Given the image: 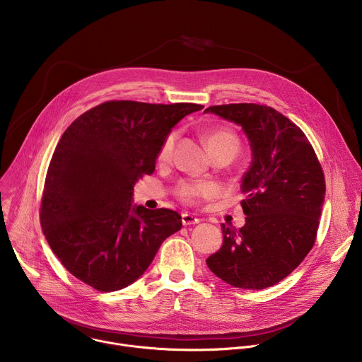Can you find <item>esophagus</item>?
Returning a JSON list of instances; mask_svg holds the SVG:
<instances>
[{
    "instance_id": "1",
    "label": "esophagus",
    "mask_w": 362,
    "mask_h": 362,
    "mask_svg": "<svg viewBox=\"0 0 362 362\" xmlns=\"http://www.w3.org/2000/svg\"><path fill=\"white\" fill-rule=\"evenodd\" d=\"M199 222H200V219L196 218V216H193L192 214H183V215H182V223H183L185 226L196 225V223H199Z\"/></svg>"
}]
</instances>
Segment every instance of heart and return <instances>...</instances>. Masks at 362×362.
I'll return each mask as SVG.
<instances>
[{
    "label": "heart",
    "mask_w": 362,
    "mask_h": 362,
    "mask_svg": "<svg viewBox=\"0 0 362 362\" xmlns=\"http://www.w3.org/2000/svg\"><path fill=\"white\" fill-rule=\"evenodd\" d=\"M176 140V133H169L165 140L162 141L159 151H158V160L168 162L172 156L173 146ZM204 143L208 147L211 156H225L229 160L233 159L235 154L239 150V137L229 129H212L204 133ZM221 187L214 182H196V180H182L177 183L175 193L186 204H197L204 199H211L218 196Z\"/></svg>",
    "instance_id": "heart-1"
}]
</instances>
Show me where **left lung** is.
Wrapping results in <instances>:
<instances>
[{"instance_id":"left-lung-1","label":"left lung","mask_w":362,"mask_h":362,"mask_svg":"<svg viewBox=\"0 0 362 362\" xmlns=\"http://www.w3.org/2000/svg\"><path fill=\"white\" fill-rule=\"evenodd\" d=\"M240 124L252 148L242 179L246 215L239 230L222 223L223 245L206 264L226 284L265 289L286 278L313 249L325 197V176L305 133L265 105L211 106Z\"/></svg>"}]
</instances>
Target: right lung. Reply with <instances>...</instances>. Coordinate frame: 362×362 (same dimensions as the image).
<instances>
[{
  "label": "right lung",
  "instance_id": "obj_1",
  "mask_svg": "<svg viewBox=\"0 0 362 362\" xmlns=\"http://www.w3.org/2000/svg\"><path fill=\"white\" fill-rule=\"evenodd\" d=\"M194 103L110 100L78 116L51 158L40 206L44 236L63 267L100 292L139 279L162 242L180 230L170 209L132 204L172 127L202 110Z\"/></svg>",
  "mask_w": 362,
  "mask_h": 362
}]
</instances>
